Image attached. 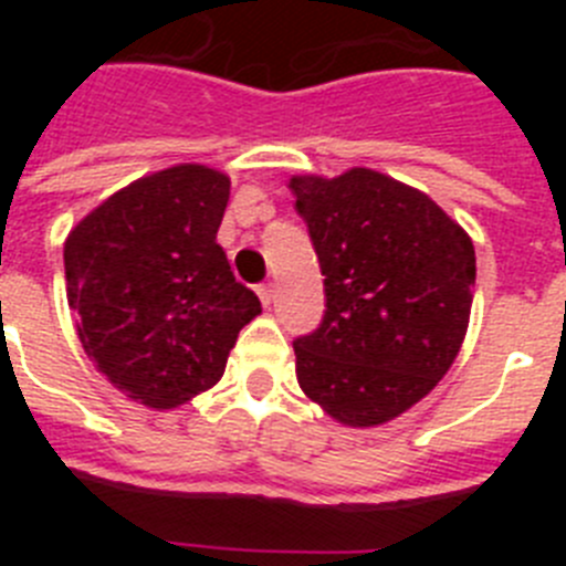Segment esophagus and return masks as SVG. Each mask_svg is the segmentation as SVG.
Segmentation results:
<instances>
[{"mask_svg":"<svg viewBox=\"0 0 566 566\" xmlns=\"http://www.w3.org/2000/svg\"><path fill=\"white\" fill-rule=\"evenodd\" d=\"M258 297L263 300V306H269V303H272V297H274V283H260Z\"/></svg>","mask_w":566,"mask_h":566,"instance_id":"34e87169","label":"esophagus"}]
</instances>
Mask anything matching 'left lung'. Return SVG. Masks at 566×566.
<instances>
[{"label":"left lung","mask_w":566,"mask_h":566,"mask_svg":"<svg viewBox=\"0 0 566 566\" xmlns=\"http://www.w3.org/2000/svg\"><path fill=\"white\" fill-rule=\"evenodd\" d=\"M326 274V312L294 337L297 382L354 428L408 411L444 377L468 332L476 254L419 189L374 169L292 178Z\"/></svg>","instance_id":"8db88e82"}]
</instances>
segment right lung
<instances>
[{"instance_id": "add662e5", "label": "right lung", "mask_w": 566, "mask_h": 566, "mask_svg": "<svg viewBox=\"0 0 566 566\" xmlns=\"http://www.w3.org/2000/svg\"><path fill=\"white\" fill-rule=\"evenodd\" d=\"M227 203V175L181 164L115 192L64 243L84 352L149 408L212 388L260 312L218 243Z\"/></svg>"}]
</instances>
